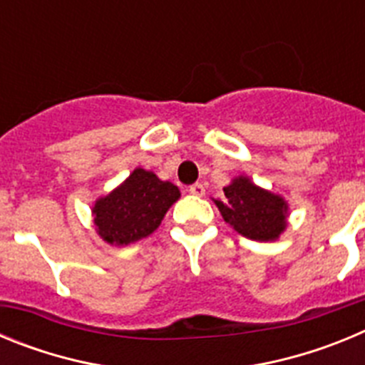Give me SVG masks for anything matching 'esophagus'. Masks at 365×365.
Instances as JSON below:
<instances>
[{"instance_id":"obj_1","label":"esophagus","mask_w":365,"mask_h":365,"mask_svg":"<svg viewBox=\"0 0 365 365\" xmlns=\"http://www.w3.org/2000/svg\"><path fill=\"white\" fill-rule=\"evenodd\" d=\"M188 192L192 193V195H195V197H202V195H205V186H202L201 182H195V185L190 186Z\"/></svg>"}]
</instances>
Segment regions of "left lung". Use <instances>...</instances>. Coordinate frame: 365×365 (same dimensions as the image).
Here are the masks:
<instances>
[{"instance_id":"left-lung-1","label":"left lung","mask_w":365,"mask_h":365,"mask_svg":"<svg viewBox=\"0 0 365 365\" xmlns=\"http://www.w3.org/2000/svg\"><path fill=\"white\" fill-rule=\"evenodd\" d=\"M225 199H214L222 219L237 234L267 243L279 240L289 225V202L279 193L254 185L250 177L237 175L222 188Z\"/></svg>"}]
</instances>
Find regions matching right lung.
<instances>
[{
  "label": "right lung",
  "mask_w": 365,
  "mask_h": 365,
  "mask_svg": "<svg viewBox=\"0 0 365 365\" xmlns=\"http://www.w3.org/2000/svg\"><path fill=\"white\" fill-rule=\"evenodd\" d=\"M180 192L170 180L135 168L115 190L102 195L91 208L96 234L108 245L125 247L153 234Z\"/></svg>",
  "instance_id": "right-lung-1"
}]
</instances>
